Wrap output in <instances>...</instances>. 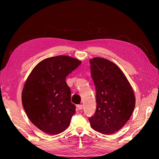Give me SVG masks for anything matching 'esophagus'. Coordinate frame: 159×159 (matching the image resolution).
Returning <instances> with one entry per match:
<instances>
[{"instance_id":"esophagus-1","label":"esophagus","mask_w":159,"mask_h":159,"mask_svg":"<svg viewBox=\"0 0 159 159\" xmlns=\"http://www.w3.org/2000/svg\"><path fill=\"white\" fill-rule=\"evenodd\" d=\"M77 107H78V109H79V110H81L83 109V105H77Z\"/></svg>"}]
</instances>
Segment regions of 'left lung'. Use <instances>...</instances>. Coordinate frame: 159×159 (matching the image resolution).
I'll list each match as a JSON object with an SVG mask.
<instances>
[{"instance_id":"obj_1","label":"left lung","mask_w":159,"mask_h":159,"mask_svg":"<svg viewBox=\"0 0 159 159\" xmlns=\"http://www.w3.org/2000/svg\"><path fill=\"white\" fill-rule=\"evenodd\" d=\"M91 75L96 89L97 108L89 118L91 127L109 134L121 129L129 121L135 105L134 91L119 67L108 60H89Z\"/></svg>"}]
</instances>
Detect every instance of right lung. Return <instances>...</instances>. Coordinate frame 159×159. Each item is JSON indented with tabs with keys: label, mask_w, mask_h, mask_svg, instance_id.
I'll return each instance as SVG.
<instances>
[{
	"label": "right lung",
	"mask_w": 159,
	"mask_h": 159,
	"mask_svg": "<svg viewBox=\"0 0 159 159\" xmlns=\"http://www.w3.org/2000/svg\"><path fill=\"white\" fill-rule=\"evenodd\" d=\"M81 61L67 56L46 58L32 70L24 85L22 102L30 121L50 134L61 133L75 113L66 77Z\"/></svg>",
	"instance_id": "right-lung-1"
}]
</instances>
